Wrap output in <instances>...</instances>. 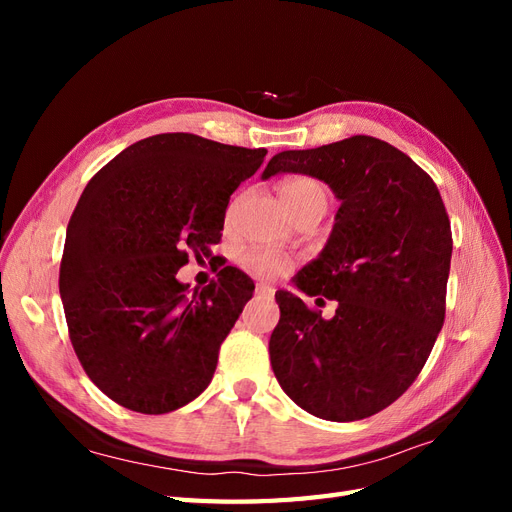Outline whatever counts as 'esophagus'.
Listing matches in <instances>:
<instances>
[{
    "instance_id": "obj_1",
    "label": "esophagus",
    "mask_w": 512,
    "mask_h": 512,
    "mask_svg": "<svg viewBox=\"0 0 512 512\" xmlns=\"http://www.w3.org/2000/svg\"><path fill=\"white\" fill-rule=\"evenodd\" d=\"M273 294H275V290H273L271 286H267V284H258V286H256V297H258V299L271 301Z\"/></svg>"
}]
</instances>
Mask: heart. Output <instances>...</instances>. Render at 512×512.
I'll return each mask as SVG.
<instances>
[{"label":"heart","instance_id":"heart-1","mask_svg":"<svg viewBox=\"0 0 512 512\" xmlns=\"http://www.w3.org/2000/svg\"><path fill=\"white\" fill-rule=\"evenodd\" d=\"M277 192H280L284 207L292 215H297L299 211L309 207L327 209V200H329L327 185L312 175L288 177L277 185ZM243 262L254 275L267 277V280H275V277L284 275L292 267V260L288 256L273 250H254L250 254H245Z\"/></svg>","mask_w":512,"mask_h":512}]
</instances>
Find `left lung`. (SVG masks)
<instances>
[{
  "instance_id": "left-lung-1",
  "label": "left lung",
  "mask_w": 512,
  "mask_h": 512,
  "mask_svg": "<svg viewBox=\"0 0 512 512\" xmlns=\"http://www.w3.org/2000/svg\"><path fill=\"white\" fill-rule=\"evenodd\" d=\"M303 173L342 200L331 239L294 284L337 301L335 316L286 290L269 354L277 382L305 412L348 423L378 414L421 374L446 314L453 232L436 183L404 151L356 134L282 151L262 177Z\"/></svg>"
}]
</instances>
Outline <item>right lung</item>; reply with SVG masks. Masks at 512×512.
Here are the masks:
<instances>
[{
  "label": "right lung",
  "mask_w": 512,
  "mask_h": 512,
  "mask_svg": "<svg viewBox=\"0 0 512 512\" xmlns=\"http://www.w3.org/2000/svg\"><path fill=\"white\" fill-rule=\"evenodd\" d=\"M265 156L168 132L123 149L87 183L68 224L59 294L85 374L115 404L166 414L209 386L254 282L224 267L190 292L177 271L220 243L230 194Z\"/></svg>",
  "instance_id": "1"
}]
</instances>
